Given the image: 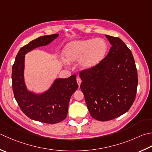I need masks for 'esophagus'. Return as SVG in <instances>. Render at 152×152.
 I'll use <instances>...</instances> for the list:
<instances>
[{"label": "esophagus", "mask_w": 152, "mask_h": 152, "mask_svg": "<svg viewBox=\"0 0 152 152\" xmlns=\"http://www.w3.org/2000/svg\"><path fill=\"white\" fill-rule=\"evenodd\" d=\"M76 82H77V84H78V86H80V84H81V82H82V80H81V79H80V78H78L76 79Z\"/></svg>", "instance_id": "esophagus-1"}]
</instances>
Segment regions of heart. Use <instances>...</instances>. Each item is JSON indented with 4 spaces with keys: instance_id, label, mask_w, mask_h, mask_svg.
<instances>
[{
    "instance_id": "b5f03b06",
    "label": "heart",
    "mask_w": 152,
    "mask_h": 152,
    "mask_svg": "<svg viewBox=\"0 0 152 152\" xmlns=\"http://www.w3.org/2000/svg\"><path fill=\"white\" fill-rule=\"evenodd\" d=\"M107 50V45L102 39H88L68 43L64 48L63 56L67 62L79 61L80 68L88 70L100 63Z\"/></svg>"
}]
</instances>
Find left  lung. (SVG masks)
I'll list each match as a JSON object with an SVG mask.
<instances>
[{"mask_svg":"<svg viewBox=\"0 0 152 152\" xmlns=\"http://www.w3.org/2000/svg\"><path fill=\"white\" fill-rule=\"evenodd\" d=\"M111 45L99 64L82 70L80 88L91 116L107 121L126 113L135 100L138 74L131 50L120 38L105 35Z\"/></svg>","mask_w":152,"mask_h":152,"instance_id":"left-lung-1","label":"left lung"}]
</instances>
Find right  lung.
Here are the masks:
<instances>
[{
    "label": "right lung",
    "instance_id": "obj_1",
    "mask_svg": "<svg viewBox=\"0 0 152 152\" xmlns=\"http://www.w3.org/2000/svg\"><path fill=\"white\" fill-rule=\"evenodd\" d=\"M58 36V34L44 35L30 41L18 53L12 66V90L20 108L32 120L48 124H56L66 118L68 104L78 85L75 74L67 78H56L43 93L29 91L24 81L25 55L31 50L46 46Z\"/></svg>",
    "mask_w": 152,
    "mask_h": 152
}]
</instances>
